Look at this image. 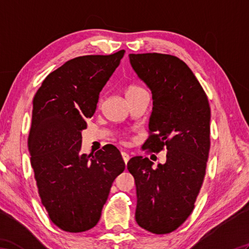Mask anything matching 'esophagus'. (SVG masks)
Here are the masks:
<instances>
[{"mask_svg": "<svg viewBox=\"0 0 249 249\" xmlns=\"http://www.w3.org/2000/svg\"><path fill=\"white\" fill-rule=\"evenodd\" d=\"M122 157H123V160L125 161V163H127L128 160H129V158H130L127 153H125V152H122Z\"/></svg>", "mask_w": 249, "mask_h": 249, "instance_id": "esophagus-1", "label": "esophagus"}]
</instances>
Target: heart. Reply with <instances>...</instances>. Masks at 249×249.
Masks as SVG:
<instances>
[{
    "label": "heart",
    "mask_w": 249,
    "mask_h": 249,
    "mask_svg": "<svg viewBox=\"0 0 249 249\" xmlns=\"http://www.w3.org/2000/svg\"><path fill=\"white\" fill-rule=\"evenodd\" d=\"M142 88H140L139 86H136V84H129V86H127L125 88V94L126 96H128V95L130 94H134L136 93L137 91H139V89H141Z\"/></svg>",
    "instance_id": "heart-1"
}]
</instances>
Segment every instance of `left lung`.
Returning <instances> with one entry per match:
<instances>
[{
    "label": "left lung",
    "mask_w": 249,
    "mask_h": 249,
    "mask_svg": "<svg viewBox=\"0 0 249 249\" xmlns=\"http://www.w3.org/2000/svg\"><path fill=\"white\" fill-rule=\"evenodd\" d=\"M129 61L153 97L149 138L142 147L154 153L167 149L166 162L156 168L147 157L127 162L138 199L136 221L152 233H170L192 214L202 186L211 144L209 99L177 56L131 53Z\"/></svg>",
    "instance_id": "obj_1"
}]
</instances>
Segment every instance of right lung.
<instances>
[{"label":"right lung","mask_w":249,"mask_h":249,"mask_svg":"<svg viewBox=\"0 0 249 249\" xmlns=\"http://www.w3.org/2000/svg\"><path fill=\"white\" fill-rule=\"evenodd\" d=\"M124 52L67 61L45 78L33 99L31 166L49 218L67 232L96 226L113 181L125 169L112 144L95 155L80 153L81 131Z\"/></svg>","instance_id":"obj_1"}]
</instances>
